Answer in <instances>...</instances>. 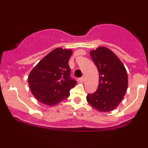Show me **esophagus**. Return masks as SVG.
I'll return each mask as SVG.
<instances>
[{"mask_svg":"<svg viewBox=\"0 0 148 148\" xmlns=\"http://www.w3.org/2000/svg\"><path fill=\"white\" fill-rule=\"evenodd\" d=\"M84 80H85V78H84V76H83V77H81V78H79V81H81V82H84Z\"/></svg>","mask_w":148,"mask_h":148,"instance_id":"34e87169","label":"esophagus"}]
</instances>
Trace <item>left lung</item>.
<instances>
[{"instance_id":"1","label":"left lung","mask_w":148,"mask_h":148,"mask_svg":"<svg viewBox=\"0 0 148 148\" xmlns=\"http://www.w3.org/2000/svg\"><path fill=\"white\" fill-rule=\"evenodd\" d=\"M90 56L99 72V86L86 99L94 108L101 112L114 110L127 92L128 77L125 66L113 52L101 47L91 51Z\"/></svg>"}]
</instances>
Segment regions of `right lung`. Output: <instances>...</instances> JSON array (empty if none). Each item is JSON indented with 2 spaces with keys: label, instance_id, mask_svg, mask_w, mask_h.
Segmentation results:
<instances>
[{
  "label": "right lung",
  "instance_id": "right-lung-1",
  "mask_svg": "<svg viewBox=\"0 0 148 148\" xmlns=\"http://www.w3.org/2000/svg\"><path fill=\"white\" fill-rule=\"evenodd\" d=\"M72 50L57 48L42 58L28 76L30 90L36 99L54 106L68 97L76 81L70 76L68 62Z\"/></svg>",
  "mask_w": 148,
  "mask_h": 148
}]
</instances>
